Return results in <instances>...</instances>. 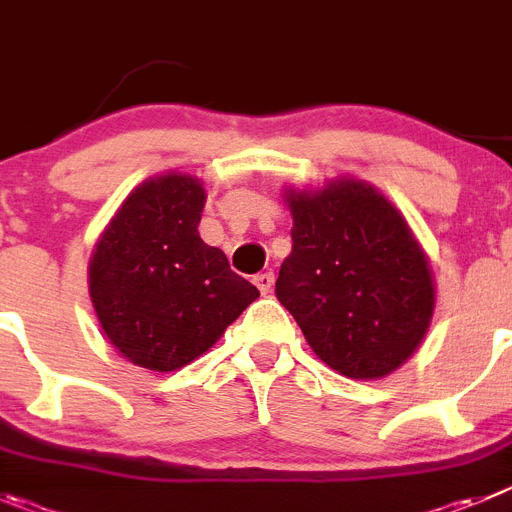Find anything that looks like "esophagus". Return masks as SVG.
Masks as SVG:
<instances>
[{
  "label": "esophagus",
  "mask_w": 512,
  "mask_h": 512,
  "mask_svg": "<svg viewBox=\"0 0 512 512\" xmlns=\"http://www.w3.org/2000/svg\"><path fill=\"white\" fill-rule=\"evenodd\" d=\"M255 285L260 288L262 296H267V293H270V290H273V285H275V273H270V270H267V273L255 275Z\"/></svg>",
  "instance_id": "34e87169"
}]
</instances>
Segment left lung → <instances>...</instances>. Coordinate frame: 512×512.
Returning a JSON list of instances; mask_svg holds the SVG:
<instances>
[{
    "label": "left lung",
    "instance_id": "obj_1",
    "mask_svg": "<svg viewBox=\"0 0 512 512\" xmlns=\"http://www.w3.org/2000/svg\"><path fill=\"white\" fill-rule=\"evenodd\" d=\"M293 252L275 296L321 362L352 380L398 370L434 313L428 262L403 216L362 181L290 196Z\"/></svg>",
    "mask_w": 512,
    "mask_h": 512
}]
</instances>
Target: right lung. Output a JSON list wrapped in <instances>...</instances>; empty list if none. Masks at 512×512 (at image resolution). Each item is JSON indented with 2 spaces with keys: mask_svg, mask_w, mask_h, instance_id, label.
<instances>
[{
  "mask_svg": "<svg viewBox=\"0 0 512 512\" xmlns=\"http://www.w3.org/2000/svg\"><path fill=\"white\" fill-rule=\"evenodd\" d=\"M206 193L191 176L135 188L101 234L89 288L109 342L155 372L201 357L260 290L199 237Z\"/></svg>",
  "mask_w": 512,
  "mask_h": 512,
  "instance_id": "add662e5",
  "label": "right lung"
}]
</instances>
